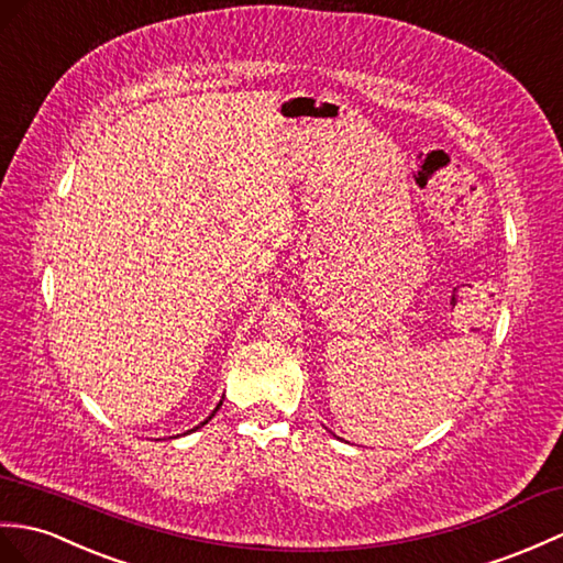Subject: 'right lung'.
<instances>
[{
  "mask_svg": "<svg viewBox=\"0 0 563 563\" xmlns=\"http://www.w3.org/2000/svg\"><path fill=\"white\" fill-rule=\"evenodd\" d=\"M220 405H222V400H220V402H218V408H220ZM218 408H216V410H213V412H211V417H213V415H216V412H218ZM211 417H208V420H211ZM208 420H203V422H201V424H206V422H208ZM196 429H199V427H196ZM191 431H194V429H191Z\"/></svg>",
  "mask_w": 563,
  "mask_h": 563,
  "instance_id": "obj_1",
  "label": "right lung"
}]
</instances>
